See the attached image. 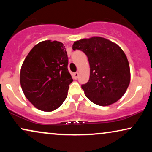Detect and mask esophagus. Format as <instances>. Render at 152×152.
<instances>
[{"mask_svg":"<svg viewBox=\"0 0 152 152\" xmlns=\"http://www.w3.org/2000/svg\"><path fill=\"white\" fill-rule=\"evenodd\" d=\"M73 75H74V77H75V79H77L78 78V77H79V73L77 72H75V73L73 74Z\"/></svg>","mask_w":152,"mask_h":152,"instance_id":"1","label":"esophagus"}]
</instances>
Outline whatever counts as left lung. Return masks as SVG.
<instances>
[{
    "label": "left lung",
    "mask_w": 152,
    "mask_h": 152,
    "mask_svg": "<svg viewBox=\"0 0 152 152\" xmlns=\"http://www.w3.org/2000/svg\"><path fill=\"white\" fill-rule=\"evenodd\" d=\"M72 49L84 52L90 64V78L82 85L87 98L104 107L123 96L130 83V68L119 45L102 37H93L74 42Z\"/></svg>",
    "instance_id": "1"
}]
</instances>
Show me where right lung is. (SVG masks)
I'll return each instance as SVG.
<instances>
[{
  "instance_id": "right-lung-1",
  "label": "right lung",
  "mask_w": 152,
  "mask_h": 152,
  "mask_svg": "<svg viewBox=\"0 0 152 152\" xmlns=\"http://www.w3.org/2000/svg\"><path fill=\"white\" fill-rule=\"evenodd\" d=\"M68 64L65 46L57 41H41L27 55L20 69V86L37 109L53 111L63 104L73 81Z\"/></svg>"
}]
</instances>
